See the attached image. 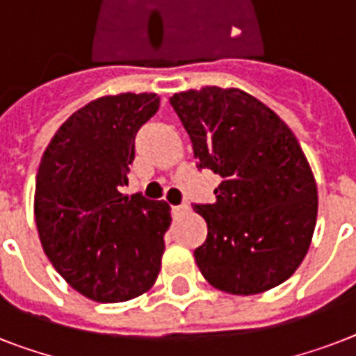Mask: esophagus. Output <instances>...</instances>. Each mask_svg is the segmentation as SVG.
Instances as JSON below:
<instances>
[{"label": "esophagus", "instance_id": "34e87169", "mask_svg": "<svg viewBox=\"0 0 356 356\" xmlns=\"http://www.w3.org/2000/svg\"><path fill=\"white\" fill-rule=\"evenodd\" d=\"M186 211H188V205H186V203H183V205L172 207L173 216H179V214H183V212H186Z\"/></svg>", "mask_w": 356, "mask_h": 356}]
</instances>
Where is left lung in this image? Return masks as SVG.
<instances>
[{"instance_id": "1", "label": "left lung", "mask_w": 356, "mask_h": 356, "mask_svg": "<svg viewBox=\"0 0 356 356\" xmlns=\"http://www.w3.org/2000/svg\"><path fill=\"white\" fill-rule=\"evenodd\" d=\"M200 170L222 177L216 201L194 205L209 234L194 251L212 286L251 296L279 286L314 234L318 188L298 138L270 107L238 88L170 97Z\"/></svg>"}]
</instances>
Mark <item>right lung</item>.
Listing matches in <instances>:
<instances>
[{
    "mask_svg": "<svg viewBox=\"0 0 356 356\" xmlns=\"http://www.w3.org/2000/svg\"><path fill=\"white\" fill-rule=\"evenodd\" d=\"M156 94L94 99L58 127L36 173L35 220L42 248L85 298L122 303L155 284L172 216L164 201L122 194L134 136Z\"/></svg>",
    "mask_w": 356,
    "mask_h": 356,
    "instance_id": "add662e5",
    "label": "right lung"
}]
</instances>
